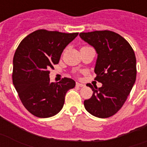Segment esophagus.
Returning a JSON list of instances; mask_svg holds the SVG:
<instances>
[{
    "label": "esophagus",
    "mask_w": 147,
    "mask_h": 147,
    "mask_svg": "<svg viewBox=\"0 0 147 147\" xmlns=\"http://www.w3.org/2000/svg\"><path fill=\"white\" fill-rule=\"evenodd\" d=\"M76 85L78 87H84V84H81V83H78V82H77L76 83Z\"/></svg>",
    "instance_id": "1"
}]
</instances>
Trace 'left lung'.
<instances>
[{
    "instance_id": "8db88e82",
    "label": "left lung",
    "mask_w": 147,
    "mask_h": 147,
    "mask_svg": "<svg viewBox=\"0 0 147 147\" xmlns=\"http://www.w3.org/2000/svg\"><path fill=\"white\" fill-rule=\"evenodd\" d=\"M82 40L94 47L98 54L95 80L102 84L92 89V96L84 101V108L99 118L113 116L130 94L136 79V59L129 43L115 32L96 30L79 34Z\"/></svg>"
}]
</instances>
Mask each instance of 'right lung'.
Segmentation results:
<instances>
[{
    "mask_svg": "<svg viewBox=\"0 0 147 147\" xmlns=\"http://www.w3.org/2000/svg\"><path fill=\"white\" fill-rule=\"evenodd\" d=\"M78 33L38 30L20 42L13 58L12 81L19 98L29 112L41 118L57 114L67 91L75 87L71 78L50 82V68L58 64L67 45Z\"/></svg>",
    "mask_w": 147,
    "mask_h": 147,
    "instance_id": "add662e5",
    "label": "right lung"
}]
</instances>
